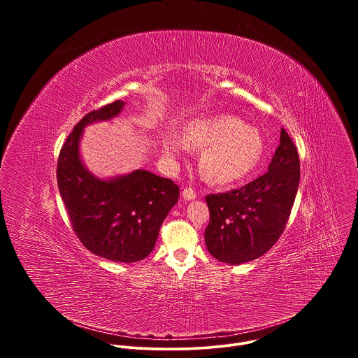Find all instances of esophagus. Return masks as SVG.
I'll return each instance as SVG.
<instances>
[{
  "label": "esophagus",
  "mask_w": 358,
  "mask_h": 358,
  "mask_svg": "<svg viewBox=\"0 0 358 358\" xmlns=\"http://www.w3.org/2000/svg\"><path fill=\"white\" fill-rule=\"evenodd\" d=\"M196 196V191L192 188V187H185L182 189V198L189 201V199H194Z\"/></svg>",
  "instance_id": "34e87169"
}]
</instances>
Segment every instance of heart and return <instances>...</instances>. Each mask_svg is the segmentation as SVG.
<instances>
[{"instance_id": "heart-1", "label": "heart", "mask_w": 358, "mask_h": 358, "mask_svg": "<svg viewBox=\"0 0 358 358\" xmlns=\"http://www.w3.org/2000/svg\"><path fill=\"white\" fill-rule=\"evenodd\" d=\"M182 141L188 147L203 148L199 170L215 184L245 178L258 167L264 156V140L259 131L229 115L192 120L182 131ZM182 148L181 140L167 138L169 155H178Z\"/></svg>"}]
</instances>
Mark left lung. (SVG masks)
<instances>
[{
    "instance_id": "left-lung-1",
    "label": "left lung",
    "mask_w": 358,
    "mask_h": 358,
    "mask_svg": "<svg viewBox=\"0 0 358 358\" xmlns=\"http://www.w3.org/2000/svg\"><path fill=\"white\" fill-rule=\"evenodd\" d=\"M300 160L285 129L268 171L249 184L206 196V245L224 264L239 265L266 253L280 238L297 194Z\"/></svg>"
}]
</instances>
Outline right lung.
<instances>
[{
    "instance_id": "right-lung-1",
    "label": "right lung",
    "mask_w": 358,
    "mask_h": 358,
    "mask_svg": "<svg viewBox=\"0 0 358 358\" xmlns=\"http://www.w3.org/2000/svg\"><path fill=\"white\" fill-rule=\"evenodd\" d=\"M124 101L89 112L61 148L58 188L72 228L86 249L113 262L144 259L156 245L160 227L176 206L180 188L170 178L136 170L113 180H99L80 162L83 127L117 116Z\"/></svg>"
}]
</instances>
